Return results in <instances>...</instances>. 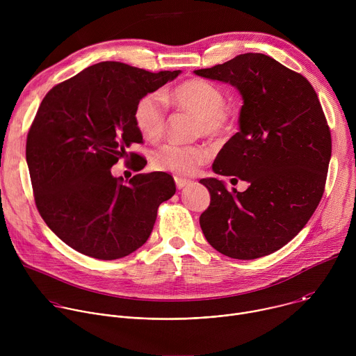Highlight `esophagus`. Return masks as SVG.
<instances>
[{"mask_svg": "<svg viewBox=\"0 0 356 356\" xmlns=\"http://www.w3.org/2000/svg\"><path fill=\"white\" fill-rule=\"evenodd\" d=\"M175 181H176V187L177 188H183L184 186H187L188 183H190V180H187V179H183V177H175Z\"/></svg>", "mask_w": 356, "mask_h": 356, "instance_id": "1", "label": "esophagus"}]
</instances>
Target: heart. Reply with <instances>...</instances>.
<instances>
[{
  "label": "heart",
  "instance_id": "obj_1",
  "mask_svg": "<svg viewBox=\"0 0 356 356\" xmlns=\"http://www.w3.org/2000/svg\"><path fill=\"white\" fill-rule=\"evenodd\" d=\"M166 98L176 108L200 118L198 134L220 138L231 128V115L225 108V95L221 88L207 80H186L166 94ZM134 117L143 136L149 139L159 138L168 125L165 97L158 91L145 94L136 103ZM207 161L209 150L206 147L184 146L173 142L159 146L154 154V165L158 169L177 175H191Z\"/></svg>",
  "mask_w": 356,
  "mask_h": 356
}]
</instances>
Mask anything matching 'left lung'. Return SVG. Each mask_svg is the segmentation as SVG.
<instances>
[{
    "label": "left lung",
    "mask_w": 356,
    "mask_h": 356,
    "mask_svg": "<svg viewBox=\"0 0 356 356\" xmlns=\"http://www.w3.org/2000/svg\"><path fill=\"white\" fill-rule=\"evenodd\" d=\"M194 73L229 83L242 95L239 132L218 152L213 170L249 184L241 193L222 180L201 179L211 201L200 227L225 257H266L304 228L324 193L331 132L317 92L306 77L264 54Z\"/></svg>",
    "instance_id": "obj_1"
}]
</instances>
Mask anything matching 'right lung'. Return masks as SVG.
<instances>
[{"mask_svg": "<svg viewBox=\"0 0 356 356\" xmlns=\"http://www.w3.org/2000/svg\"><path fill=\"white\" fill-rule=\"evenodd\" d=\"M180 70L152 73L120 62L92 65L55 86L42 99L26 138V163L38 211L46 225L83 255L113 261L140 248L158 209L176 193L170 175L114 177L111 168L146 161L132 152L142 143L135 107Z\"/></svg>", "mask_w": 356, "mask_h": 356, "instance_id": "1", "label": "right lung"}]
</instances>
